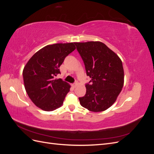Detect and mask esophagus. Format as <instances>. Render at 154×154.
<instances>
[{
    "mask_svg": "<svg viewBox=\"0 0 154 154\" xmlns=\"http://www.w3.org/2000/svg\"><path fill=\"white\" fill-rule=\"evenodd\" d=\"M76 85H77V83H76V82H75V83H73V84L72 85V87L75 88V87H76Z\"/></svg>",
    "mask_w": 154,
    "mask_h": 154,
    "instance_id": "esophagus-1",
    "label": "esophagus"
}]
</instances>
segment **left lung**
Wrapping results in <instances>:
<instances>
[{
    "label": "left lung",
    "instance_id": "8db88e82",
    "mask_svg": "<svg viewBox=\"0 0 154 154\" xmlns=\"http://www.w3.org/2000/svg\"><path fill=\"white\" fill-rule=\"evenodd\" d=\"M76 49L91 80L86 83V94L79 97L82 106L97 112L116 101L124 83L122 62L114 51L101 42H75Z\"/></svg>",
    "mask_w": 154,
    "mask_h": 154
}]
</instances>
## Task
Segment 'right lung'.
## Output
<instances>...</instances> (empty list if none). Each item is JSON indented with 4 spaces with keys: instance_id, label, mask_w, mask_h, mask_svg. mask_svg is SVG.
<instances>
[{
    "instance_id": "obj_1",
    "label": "right lung",
    "mask_w": 154,
    "mask_h": 154,
    "mask_svg": "<svg viewBox=\"0 0 154 154\" xmlns=\"http://www.w3.org/2000/svg\"><path fill=\"white\" fill-rule=\"evenodd\" d=\"M76 49L74 43L48 45L32 56L23 70L25 89L33 103L45 111L59 108L70 91L62 79L60 67L65 58Z\"/></svg>"
}]
</instances>
